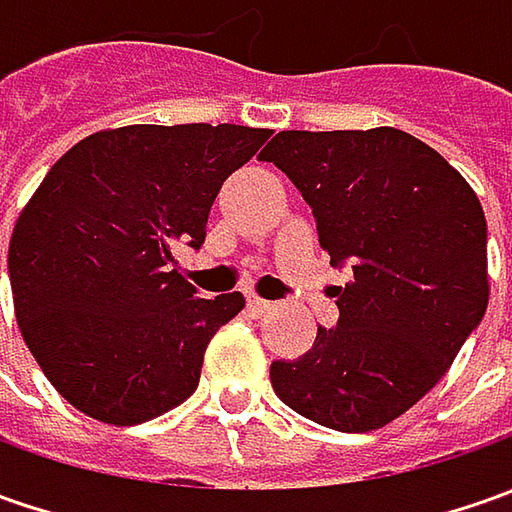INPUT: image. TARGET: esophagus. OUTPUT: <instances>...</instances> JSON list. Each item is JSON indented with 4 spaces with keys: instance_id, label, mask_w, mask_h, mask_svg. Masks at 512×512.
<instances>
[{
    "instance_id": "1",
    "label": "esophagus",
    "mask_w": 512,
    "mask_h": 512,
    "mask_svg": "<svg viewBox=\"0 0 512 512\" xmlns=\"http://www.w3.org/2000/svg\"><path fill=\"white\" fill-rule=\"evenodd\" d=\"M247 305H250V310H253L256 316H262V313H267V310L273 307V302H267V299H259V296H247Z\"/></svg>"
}]
</instances>
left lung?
Instances as JSON below:
<instances>
[{
  "mask_svg": "<svg viewBox=\"0 0 512 512\" xmlns=\"http://www.w3.org/2000/svg\"><path fill=\"white\" fill-rule=\"evenodd\" d=\"M262 162L313 207L330 265L350 267L336 327H319L305 356L270 364V384L310 422L379 430L436 387L482 322V202L444 156L396 128L282 130Z\"/></svg>",
  "mask_w": 512,
  "mask_h": 512,
  "instance_id": "1",
  "label": "left lung"
}]
</instances>
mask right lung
<instances>
[{"instance_id": "right-lung-1", "label": "right lung", "mask_w": 512, "mask_h": 512, "mask_svg": "<svg viewBox=\"0 0 512 512\" xmlns=\"http://www.w3.org/2000/svg\"><path fill=\"white\" fill-rule=\"evenodd\" d=\"M267 136L245 125L102 130L36 187L10 236L13 307L76 410L128 427L193 396L207 344L245 296L202 299L173 247H202L216 193Z\"/></svg>"}]
</instances>
